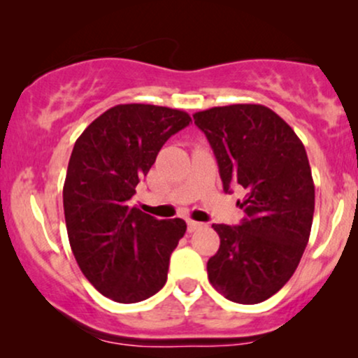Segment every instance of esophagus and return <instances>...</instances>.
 <instances>
[{
    "mask_svg": "<svg viewBox=\"0 0 358 358\" xmlns=\"http://www.w3.org/2000/svg\"><path fill=\"white\" fill-rule=\"evenodd\" d=\"M203 224H200V222H195V220H187V229L188 232H195L199 231V229H202Z\"/></svg>",
    "mask_w": 358,
    "mask_h": 358,
    "instance_id": "1",
    "label": "esophagus"
}]
</instances>
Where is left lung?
<instances>
[{"label": "left lung", "mask_w": 358, "mask_h": 358, "mask_svg": "<svg viewBox=\"0 0 358 358\" xmlns=\"http://www.w3.org/2000/svg\"><path fill=\"white\" fill-rule=\"evenodd\" d=\"M219 163L224 190L241 187V225L213 224L220 248L207 262L210 285L241 305L276 294L310 239L315 183L301 139L274 110L231 104L193 114Z\"/></svg>", "instance_id": "obj_1"}]
</instances>
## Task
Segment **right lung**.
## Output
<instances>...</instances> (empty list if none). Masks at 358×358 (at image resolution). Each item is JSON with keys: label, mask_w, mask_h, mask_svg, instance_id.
Returning <instances> with one entry per match:
<instances>
[{"label": "right lung", "mask_w": 358, "mask_h": 358, "mask_svg": "<svg viewBox=\"0 0 358 358\" xmlns=\"http://www.w3.org/2000/svg\"><path fill=\"white\" fill-rule=\"evenodd\" d=\"M190 121L180 109L117 104L73 145L64 183L69 242L84 276L113 301H143L165 286L187 224L155 219L129 200L162 146Z\"/></svg>", "instance_id": "obj_1"}]
</instances>
